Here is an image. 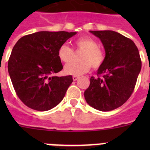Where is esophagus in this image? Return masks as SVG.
<instances>
[{
    "mask_svg": "<svg viewBox=\"0 0 150 150\" xmlns=\"http://www.w3.org/2000/svg\"><path fill=\"white\" fill-rule=\"evenodd\" d=\"M78 79H79V76H73V80H74V81H76V80H77Z\"/></svg>",
    "mask_w": 150,
    "mask_h": 150,
    "instance_id": "1",
    "label": "esophagus"
}]
</instances>
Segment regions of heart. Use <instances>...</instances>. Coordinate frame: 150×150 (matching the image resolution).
<instances>
[{
  "label": "heart",
  "instance_id": "heart-1",
  "mask_svg": "<svg viewBox=\"0 0 150 150\" xmlns=\"http://www.w3.org/2000/svg\"><path fill=\"white\" fill-rule=\"evenodd\" d=\"M77 50L82 52L79 56V63L71 62L66 64L64 71L67 75L80 76L88 72L91 68L97 69L104 63L105 54L98 47V44L94 39L89 37H83L76 40L74 43ZM74 51L67 44H62L58 51V57L61 62L67 63L72 59Z\"/></svg>",
  "mask_w": 150,
  "mask_h": 150
}]
</instances>
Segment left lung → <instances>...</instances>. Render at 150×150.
I'll return each instance as SVG.
<instances>
[{
  "mask_svg": "<svg viewBox=\"0 0 150 150\" xmlns=\"http://www.w3.org/2000/svg\"><path fill=\"white\" fill-rule=\"evenodd\" d=\"M101 41L105 59L91 76L84 92L91 107L100 111H110L122 105L132 95L141 70L138 49L132 40L113 30H89Z\"/></svg>",
  "mask_w": 150,
  "mask_h": 150,
  "instance_id": "8db88e82",
  "label": "left lung"
}]
</instances>
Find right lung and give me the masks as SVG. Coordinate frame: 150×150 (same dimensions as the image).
Segmentation results:
<instances>
[{
	"label": "right lung",
	"instance_id": "right-lung-1",
	"mask_svg": "<svg viewBox=\"0 0 150 150\" xmlns=\"http://www.w3.org/2000/svg\"><path fill=\"white\" fill-rule=\"evenodd\" d=\"M76 34L39 31L17 41L8 62V72L16 95L26 106L46 111L63 100L73 78L55 76L63 68L58 51Z\"/></svg>",
	"mask_w": 150,
	"mask_h": 150
}]
</instances>
